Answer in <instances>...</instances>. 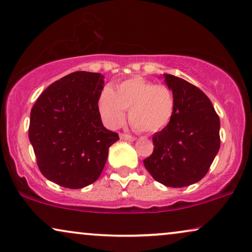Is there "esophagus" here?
<instances>
[{
    "label": "esophagus",
    "instance_id": "34e87169",
    "mask_svg": "<svg viewBox=\"0 0 252 252\" xmlns=\"http://www.w3.org/2000/svg\"><path fill=\"white\" fill-rule=\"evenodd\" d=\"M120 138H121L122 140H129V141H133L136 139L133 136H130V134H126V133H120Z\"/></svg>",
    "mask_w": 252,
    "mask_h": 252
}]
</instances>
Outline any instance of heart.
<instances>
[{"label": "heart", "mask_w": 252, "mask_h": 252, "mask_svg": "<svg viewBox=\"0 0 252 252\" xmlns=\"http://www.w3.org/2000/svg\"><path fill=\"white\" fill-rule=\"evenodd\" d=\"M126 109L129 121L141 132H157L169 125L175 109L172 90L165 84H157L144 77L123 81L116 91L105 88L99 98V112L109 127L125 122Z\"/></svg>", "instance_id": "obj_1"}]
</instances>
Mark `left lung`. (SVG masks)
Wrapping results in <instances>:
<instances>
[{
    "instance_id": "obj_1",
    "label": "left lung",
    "mask_w": 252,
    "mask_h": 252,
    "mask_svg": "<svg viewBox=\"0 0 252 252\" xmlns=\"http://www.w3.org/2000/svg\"><path fill=\"white\" fill-rule=\"evenodd\" d=\"M175 97L169 125L154 133V151L144 160L147 171L168 187H185L207 175L220 147V121L203 91L180 77L164 74Z\"/></svg>"
}]
</instances>
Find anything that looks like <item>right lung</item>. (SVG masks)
<instances>
[{"label":"right lung","instance_id":"add662e5","mask_svg":"<svg viewBox=\"0 0 252 252\" xmlns=\"http://www.w3.org/2000/svg\"><path fill=\"white\" fill-rule=\"evenodd\" d=\"M100 73L74 72L49 86L31 111L28 137L38 169L66 189L94 183L119 134L102 126Z\"/></svg>","mask_w":252,"mask_h":252}]
</instances>
